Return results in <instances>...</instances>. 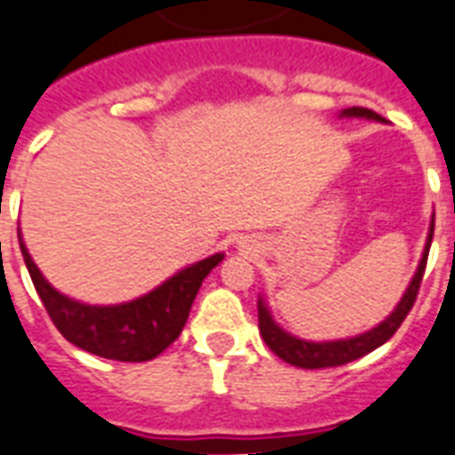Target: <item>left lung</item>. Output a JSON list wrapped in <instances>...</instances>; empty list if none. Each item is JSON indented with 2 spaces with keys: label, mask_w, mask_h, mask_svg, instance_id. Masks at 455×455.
<instances>
[{
  "label": "left lung",
  "mask_w": 455,
  "mask_h": 455,
  "mask_svg": "<svg viewBox=\"0 0 455 455\" xmlns=\"http://www.w3.org/2000/svg\"><path fill=\"white\" fill-rule=\"evenodd\" d=\"M341 116H365V119H377L381 116L372 109H365V107H348L343 109ZM432 235H435V220H432V227H429L427 245H425V252H422L420 267L412 276L411 286L405 291V296L401 298V303L394 312H391L387 320L381 322L379 327H374L372 331H365V334L355 336V339H346V341H327V343H312L303 341V339H296V336L286 334L279 324H274L272 315L265 307V303L259 300L258 303V327L259 334L265 339V343L269 346V351L274 355H279L283 363L296 367H305V370H320V367H336L346 365V363H353V360L363 358L367 353H372L374 348H379L381 343H387L391 336L396 334L398 327L403 324V320L408 317V312L412 310L415 305V298H418V291H420L422 274H425V267H427V255L429 245H432Z\"/></svg>",
  "instance_id": "left-lung-1"
}]
</instances>
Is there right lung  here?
<instances>
[{"mask_svg": "<svg viewBox=\"0 0 455 455\" xmlns=\"http://www.w3.org/2000/svg\"><path fill=\"white\" fill-rule=\"evenodd\" d=\"M20 252L35 291L59 334L83 351L121 363H145L169 348L186 327L190 305L203 286V279L224 259V255L217 252L172 276L148 296L124 305L97 307L61 296L44 282L23 243Z\"/></svg>", "mask_w": 455, "mask_h": 455, "instance_id": "obj_1", "label": "right lung"}]
</instances>
